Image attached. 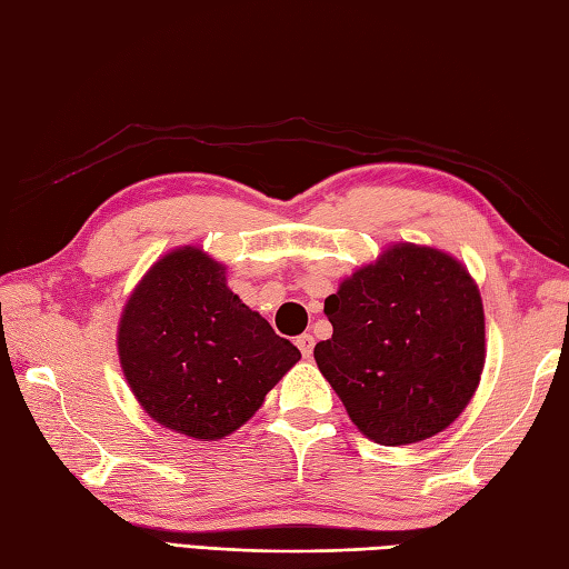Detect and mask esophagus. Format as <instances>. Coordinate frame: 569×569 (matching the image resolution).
<instances>
[{"label": "esophagus", "mask_w": 569, "mask_h": 569, "mask_svg": "<svg viewBox=\"0 0 569 569\" xmlns=\"http://www.w3.org/2000/svg\"><path fill=\"white\" fill-rule=\"evenodd\" d=\"M297 349L301 351V356L309 358V356H311V349H315V336H311V333L297 336Z\"/></svg>", "instance_id": "1"}]
</instances>
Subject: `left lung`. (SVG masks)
Wrapping results in <instances>:
<instances>
[{
	"mask_svg": "<svg viewBox=\"0 0 569 569\" xmlns=\"http://www.w3.org/2000/svg\"><path fill=\"white\" fill-rule=\"evenodd\" d=\"M331 339L315 346L353 425L386 447L442 432L483 370V305L467 268L400 242L323 301Z\"/></svg>",
	"mask_w": 569,
	"mask_h": 569,
	"instance_id": "left-lung-1",
	"label": "left lung"
}]
</instances>
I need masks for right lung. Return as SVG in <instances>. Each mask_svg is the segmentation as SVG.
Instances as JSON below:
<instances>
[{"instance_id":"1","label":"right lung","mask_w":569,"mask_h":569,"mask_svg":"<svg viewBox=\"0 0 569 569\" xmlns=\"http://www.w3.org/2000/svg\"><path fill=\"white\" fill-rule=\"evenodd\" d=\"M118 349L147 415L201 442L246 425L301 358L199 248L173 250L144 274L122 311Z\"/></svg>"}]
</instances>
